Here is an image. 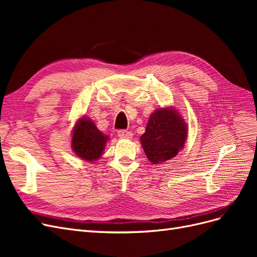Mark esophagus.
<instances>
[{
	"label": "esophagus",
	"instance_id": "obj_1",
	"mask_svg": "<svg viewBox=\"0 0 257 257\" xmlns=\"http://www.w3.org/2000/svg\"><path fill=\"white\" fill-rule=\"evenodd\" d=\"M118 136L120 138L130 139V138H132V136H133V133H132L131 131H127V130H119L118 131Z\"/></svg>",
	"mask_w": 257,
	"mask_h": 257
}]
</instances>
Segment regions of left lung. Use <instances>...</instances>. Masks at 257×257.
Listing matches in <instances>:
<instances>
[{
  "mask_svg": "<svg viewBox=\"0 0 257 257\" xmlns=\"http://www.w3.org/2000/svg\"><path fill=\"white\" fill-rule=\"evenodd\" d=\"M186 124L174 109L164 108L151 114L141 141L148 160L153 164L175 158L188 136Z\"/></svg>",
  "mask_w": 257,
  "mask_h": 257,
  "instance_id": "8db88e82",
  "label": "left lung"
}]
</instances>
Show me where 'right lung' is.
<instances>
[{
    "label": "right lung",
    "instance_id": "obj_1",
    "mask_svg": "<svg viewBox=\"0 0 257 257\" xmlns=\"http://www.w3.org/2000/svg\"><path fill=\"white\" fill-rule=\"evenodd\" d=\"M108 137L91 120L82 118L74 128L72 147L75 154L87 161H95L103 154Z\"/></svg>",
    "mask_w": 257,
    "mask_h": 257
}]
</instances>
